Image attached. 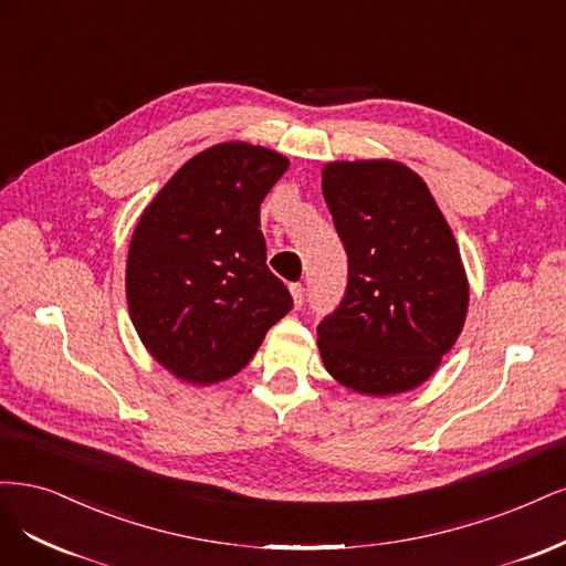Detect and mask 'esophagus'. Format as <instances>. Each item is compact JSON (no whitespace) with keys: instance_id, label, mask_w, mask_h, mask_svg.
<instances>
[{"instance_id":"obj_1","label":"esophagus","mask_w":566,"mask_h":566,"mask_svg":"<svg viewBox=\"0 0 566 566\" xmlns=\"http://www.w3.org/2000/svg\"><path fill=\"white\" fill-rule=\"evenodd\" d=\"M289 291H291V298H294V305L301 307L303 301H305V286L303 284H291Z\"/></svg>"}]
</instances>
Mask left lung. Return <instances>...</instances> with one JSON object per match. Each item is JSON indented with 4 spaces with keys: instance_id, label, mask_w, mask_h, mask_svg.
Segmentation results:
<instances>
[{
    "instance_id": "left-lung-1",
    "label": "left lung",
    "mask_w": 566,
    "mask_h": 566,
    "mask_svg": "<svg viewBox=\"0 0 566 566\" xmlns=\"http://www.w3.org/2000/svg\"><path fill=\"white\" fill-rule=\"evenodd\" d=\"M322 192L348 253V289L317 326L324 369L359 395L413 390L465 324L470 286L455 237L402 161H329Z\"/></svg>"
}]
</instances>
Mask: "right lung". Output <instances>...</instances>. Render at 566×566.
<instances>
[{
  "instance_id": "add662e5",
  "label": "right lung",
  "mask_w": 566,
  "mask_h": 566,
  "mask_svg": "<svg viewBox=\"0 0 566 566\" xmlns=\"http://www.w3.org/2000/svg\"><path fill=\"white\" fill-rule=\"evenodd\" d=\"M289 169L263 145L195 155L145 207L126 259V303L155 361L209 386L242 371L294 301L265 265L261 202Z\"/></svg>"
}]
</instances>
